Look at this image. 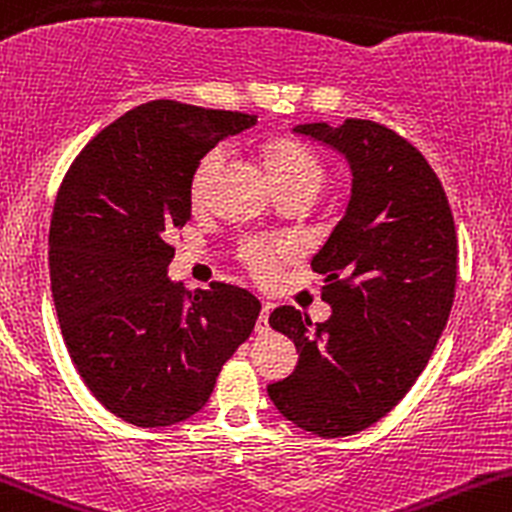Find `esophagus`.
<instances>
[{
	"mask_svg": "<svg viewBox=\"0 0 512 512\" xmlns=\"http://www.w3.org/2000/svg\"><path fill=\"white\" fill-rule=\"evenodd\" d=\"M271 310H273V303H263L261 305V313H258V320H256V330H266L268 328V318H271Z\"/></svg>",
	"mask_w": 512,
	"mask_h": 512,
	"instance_id": "esophagus-1",
	"label": "esophagus"
}]
</instances>
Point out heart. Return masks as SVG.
I'll return each instance as SVG.
<instances>
[{"label":"heart","instance_id":"heart-1","mask_svg":"<svg viewBox=\"0 0 512 512\" xmlns=\"http://www.w3.org/2000/svg\"><path fill=\"white\" fill-rule=\"evenodd\" d=\"M226 157V147H214L207 155L199 160L197 170H194L192 182H189V197H192L194 207H202L212 192V182L217 177L221 162ZM266 170L271 182L278 189L298 187V184H318L323 182V165L318 157L308 150V147L298 145L293 140H278L268 147L266 152ZM291 254L288 244H271V241H249L244 246V263L249 271L261 281H271L278 273V263L281 258Z\"/></svg>","mask_w":512,"mask_h":512}]
</instances>
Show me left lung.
<instances>
[{
    "instance_id": "1",
    "label": "left lung",
    "mask_w": 512,
    "mask_h": 512,
    "mask_svg": "<svg viewBox=\"0 0 512 512\" xmlns=\"http://www.w3.org/2000/svg\"><path fill=\"white\" fill-rule=\"evenodd\" d=\"M293 133L340 152L352 189L310 261L333 315L313 325L281 305L268 318L298 350L293 374L268 384V397L295 426L335 439L392 412L429 362L456 291V226L436 172L394 130L347 118Z\"/></svg>"
}]
</instances>
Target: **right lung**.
<instances>
[{"instance_id":"obj_1","label":"right lung","mask_w":512,"mask_h":512,"mask_svg":"<svg viewBox=\"0 0 512 512\" xmlns=\"http://www.w3.org/2000/svg\"><path fill=\"white\" fill-rule=\"evenodd\" d=\"M256 115L152 100L88 142L63 177L49 231L51 293L93 397L135 426H172L209 402L261 303L229 283L184 293L167 278L189 182Z\"/></svg>"}]
</instances>
